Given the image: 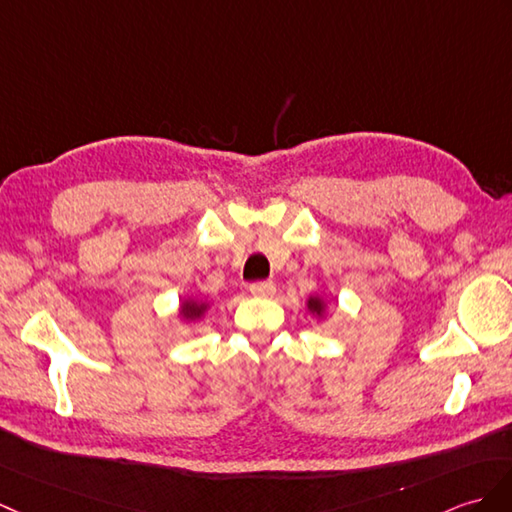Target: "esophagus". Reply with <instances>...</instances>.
<instances>
[{
  "label": "esophagus",
  "mask_w": 512,
  "mask_h": 512,
  "mask_svg": "<svg viewBox=\"0 0 512 512\" xmlns=\"http://www.w3.org/2000/svg\"><path fill=\"white\" fill-rule=\"evenodd\" d=\"M275 283L272 281H255V283H251V294H255V296H272L275 294Z\"/></svg>",
  "instance_id": "obj_1"
}]
</instances>
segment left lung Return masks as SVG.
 I'll return each mask as SVG.
<instances>
[{
    "instance_id": "left-lung-1",
    "label": "left lung",
    "mask_w": 512,
    "mask_h": 512,
    "mask_svg": "<svg viewBox=\"0 0 512 512\" xmlns=\"http://www.w3.org/2000/svg\"><path fill=\"white\" fill-rule=\"evenodd\" d=\"M310 310H314V312H318V314H320V310H323V305H320V301L312 299V301H310Z\"/></svg>"
}]
</instances>
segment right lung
<instances>
[{
	"label": "right lung",
	"instance_id": "1",
	"mask_svg": "<svg viewBox=\"0 0 512 512\" xmlns=\"http://www.w3.org/2000/svg\"><path fill=\"white\" fill-rule=\"evenodd\" d=\"M183 312H185V316H189V318H196V316H200L202 312H205V305L185 303V305H183Z\"/></svg>",
	"mask_w": 512,
	"mask_h": 512
}]
</instances>
